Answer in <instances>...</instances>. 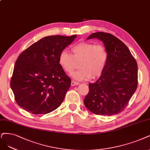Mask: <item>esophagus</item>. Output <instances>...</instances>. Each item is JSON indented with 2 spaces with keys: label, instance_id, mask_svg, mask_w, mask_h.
<instances>
[{
  "label": "esophagus",
  "instance_id": "34e87169",
  "mask_svg": "<svg viewBox=\"0 0 150 150\" xmlns=\"http://www.w3.org/2000/svg\"><path fill=\"white\" fill-rule=\"evenodd\" d=\"M79 84V82L75 81L74 80H72L71 82V86H76V85H78Z\"/></svg>",
  "mask_w": 150,
  "mask_h": 150
}]
</instances>
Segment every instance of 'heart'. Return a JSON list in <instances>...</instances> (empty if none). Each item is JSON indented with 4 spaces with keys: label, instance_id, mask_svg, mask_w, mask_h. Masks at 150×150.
I'll use <instances>...</instances> for the list:
<instances>
[{
    "label": "heart",
    "instance_id": "1",
    "mask_svg": "<svg viewBox=\"0 0 150 150\" xmlns=\"http://www.w3.org/2000/svg\"><path fill=\"white\" fill-rule=\"evenodd\" d=\"M71 54L63 51L59 56V64L69 74L80 63V69L71 75L77 80L95 79L101 76L107 65L109 54L102 44L80 42L71 47Z\"/></svg>",
    "mask_w": 150,
    "mask_h": 150
}]
</instances>
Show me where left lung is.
<instances>
[{"label": "left lung", "mask_w": 150, "mask_h": 150, "mask_svg": "<svg viewBox=\"0 0 150 150\" xmlns=\"http://www.w3.org/2000/svg\"><path fill=\"white\" fill-rule=\"evenodd\" d=\"M98 38L109 54L107 65L99 79L89 85L85 106L94 114L113 115L123 111L137 90L138 66L125 44L108 33H94L87 40Z\"/></svg>", "instance_id": "obj_1"}]
</instances>
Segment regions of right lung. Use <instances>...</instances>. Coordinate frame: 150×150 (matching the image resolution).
Segmentation results:
<instances>
[{
    "label": "right lung",
    "instance_id": "add662e5",
    "mask_svg": "<svg viewBox=\"0 0 150 150\" xmlns=\"http://www.w3.org/2000/svg\"><path fill=\"white\" fill-rule=\"evenodd\" d=\"M76 36L44 37L20 54L10 81L19 106L33 114H46L60 106L71 79L59 65V56Z\"/></svg>",
    "mask_w": 150,
    "mask_h": 150
}]
</instances>
